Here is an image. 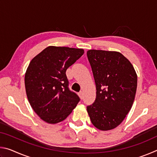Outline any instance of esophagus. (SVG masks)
Segmentation results:
<instances>
[{"label": "esophagus", "mask_w": 157, "mask_h": 157, "mask_svg": "<svg viewBox=\"0 0 157 157\" xmlns=\"http://www.w3.org/2000/svg\"><path fill=\"white\" fill-rule=\"evenodd\" d=\"M78 95H79V98H80V99H82V98H83V92L82 91H80L78 94Z\"/></svg>", "instance_id": "1"}]
</instances>
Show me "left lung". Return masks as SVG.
<instances>
[{
    "instance_id": "left-lung-1",
    "label": "left lung",
    "mask_w": 157,
    "mask_h": 157,
    "mask_svg": "<svg viewBox=\"0 0 157 157\" xmlns=\"http://www.w3.org/2000/svg\"><path fill=\"white\" fill-rule=\"evenodd\" d=\"M96 86V98L86 107L92 124L101 131L118 127L134 103L137 75L121 52L89 50L86 52Z\"/></svg>"
}]
</instances>
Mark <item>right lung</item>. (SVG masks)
<instances>
[{
  "label": "right lung",
  "instance_id": "add662e5",
  "mask_svg": "<svg viewBox=\"0 0 157 157\" xmlns=\"http://www.w3.org/2000/svg\"><path fill=\"white\" fill-rule=\"evenodd\" d=\"M84 50L50 46L36 55L26 70L25 86L29 102L42 121L56 124L67 118L79 98L68 89L67 68Z\"/></svg>",
  "mask_w": 157,
  "mask_h": 157
}]
</instances>
